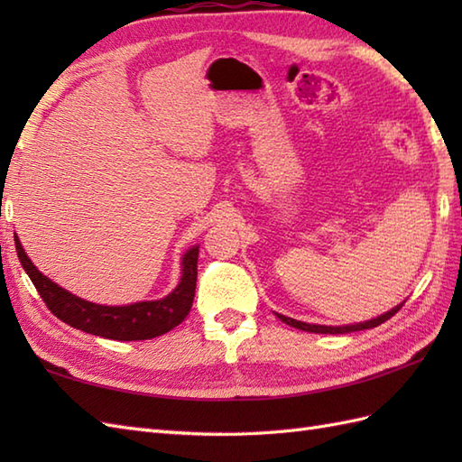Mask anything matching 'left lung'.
Returning a JSON list of instances; mask_svg holds the SVG:
<instances>
[{"mask_svg":"<svg viewBox=\"0 0 462 462\" xmlns=\"http://www.w3.org/2000/svg\"><path fill=\"white\" fill-rule=\"evenodd\" d=\"M401 308H403V303H399L397 308L389 310L387 313H383V316H379V318H375V319H369V321H365V323H356V326H337V328H333V326H311V323H303V321H298V319H291V318L282 316V313H276V316H278L283 323H288V326L296 328V329H301V331H310V333H349V331H361V329L377 328V326H381L383 321H387V319L393 318Z\"/></svg>","mask_w":462,"mask_h":462,"instance_id":"1","label":"left lung"}]
</instances>
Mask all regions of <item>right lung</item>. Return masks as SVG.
<instances>
[{
  "mask_svg": "<svg viewBox=\"0 0 462 462\" xmlns=\"http://www.w3.org/2000/svg\"><path fill=\"white\" fill-rule=\"evenodd\" d=\"M17 258L22 262L27 276L32 278L39 296L45 301L49 311L67 326L81 329L93 336L116 339V341H139L152 339L171 331L189 316L194 301L196 276H199V246L190 248L182 256V278L174 291L162 300L139 301L131 306H99L73 296L67 290L59 288L39 272L33 262L27 258L22 242L15 236Z\"/></svg>",
  "mask_w": 462,
  "mask_h": 462,
  "instance_id": "obj_1",
  "label": "right lung"
}]
</instances>
